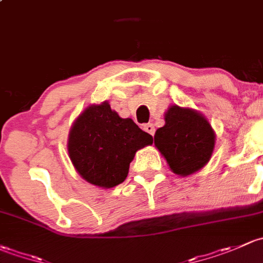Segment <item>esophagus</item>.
Here are the masks:
<instances>
[{
	"label": "esophagus",
	"mask_w": 263,
	"mask_h": 263,
	"mask_svg": "<svg viewBox=\"0 0 263 263\" xmlns=\"http://www.w3.org/2000/svg\"><path fill=\"white\" fill-rule=\"evenodd\" d=\"M143 130L147 132L148 134L154 135V132H156V129H154L153 124H145V125H143Z\"/></svg>",
	"instance_id": "1"
}]
</instances>
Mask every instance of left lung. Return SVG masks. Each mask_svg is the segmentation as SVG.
Returning a JSON list of instances; mask_svg holds the SVG:
<instances>
[{
  "label": "left lung",
  "instance_id": "left-lung-1",
  "mask_svg": "<svg viewBox=\"0 0 263 263\" xmlns=\"http://www.w3.org/2000/svg\"><path fill=\"white\" fill-rule=\"evenodd\" d=\"M215 139V132L201 112L171 105L164 112V125L154 134V145L173 173L187 177L206 166Z\"/></svg>",
  "mask_w": 263,
  "mask_h": 263
}]
</instances>
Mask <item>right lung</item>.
Returning <instances> with one entry per match:
<instances>
[{"label":"right lung","mask_w":263,"mask_h":263,"mask_svg":"<svg viewBox=\"0 0 263 263\" xmlns=\"http://www.w3.org/2000/svg\"><path fill=\"white\" fill-rule=\"evenodd\" d=\"M153 138L132 119H123L107 101L88 105L73 123L68 156L78 175L91 185L111 189L124 182L135 153Z\"/></svg>","instance_id":"obj_1"}]
</instances>
